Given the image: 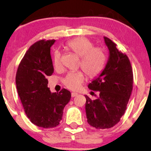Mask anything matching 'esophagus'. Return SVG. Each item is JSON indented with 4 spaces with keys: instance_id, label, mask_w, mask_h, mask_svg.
I'll list each match as a JSON object with an SVG mask.
<instances>
[{
    "instance_id": "34e87169",
    "label": "esophagus",
    "mask_w": 151,
    "mask_h": 151,
    "mask_svg": "<svg viewBox=\"0 0 151 151\" xmlns=\"http://www.w3.org/2000/svg\"><path fill=\"white\" fill-rule=\"evenodd\" d=\"M76 96H78V93H75V92H72L71 93V97H75Z\"/></svg>"
}]
</instances>
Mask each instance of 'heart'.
I'll use <instances>...</instances> for the list:
<instances>
[{
  "label": "heart",
  "instance_id": "heart-1",
  "mask_svg": "<svg viewBox=\"0 0 151 151\" xmlns=\"http://www.w3.org/2000/svg\"><path fill=\"white\" fill-rule=\"evenodd\" d=\"M66 47L80 57L79 66L89 77H96L103 71L106 62V55L101 47L93 46V43L84 37H78L70 40L66 44ZM52 62L55 68H61L62 55L58 50L53 52ZM85 79L83 71L70 72L64 78L63 83L68 89L76 91L80 89Z\"/></svg>",
  "mask_w": 151,
  "mask_h": 151
}]
</instances>
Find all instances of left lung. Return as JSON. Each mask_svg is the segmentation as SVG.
<instances>
[{
	"instance_id": "left-lung-1",
	"label": "left lung",
	"mask_w": 151,
	"mask_h": 151,
	"mask_svg": "<svg viewBox=\"0 0 151 151\" xmlns=\"http://www.w3.org/2000/svg\"><path fill=\"white\" fill-rule=\"evenodd\" d=\"M109 50L105 69L89 84L92 91H99L96 100L85 96L87 122L100 130L114 127L126 110L133 85V72L128 57L116 48V44L104 37Z\"/></svg>"
}]
</instances>
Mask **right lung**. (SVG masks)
<instances>
[{
  "mask_svg": "<svg viewBox=\"0 0 151 151\" xmlns=\"http://www.w3.org/2000/svg\"><path fill=\"white\" fill-rule=\"evenodd\" d=\"M55 40H41L32 44L19 63L16 75L17 92L25 113L33 124L44 128L58 126L71 92L63 88L50 93L48 76L53 73L50 47Z\"/></svg>",
  "mask_w": 151,
  "mask_h": 151,
  "instance_id": "right-lung-1",
  "label": "right lung"
}]
</instances>
